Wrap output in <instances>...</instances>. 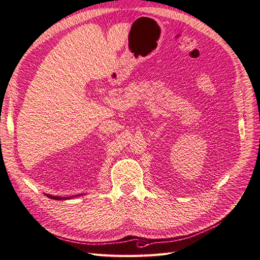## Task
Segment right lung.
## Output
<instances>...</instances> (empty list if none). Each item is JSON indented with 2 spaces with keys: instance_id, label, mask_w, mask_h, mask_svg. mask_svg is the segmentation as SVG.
<instances>
[{
  "instance_id": "right-lung-1",
  "label": "right lung",
  "mask_w": 260,
  "mask_h": 260,
  "mask_svg": "<svg viewBox=\"0 0 260 260\" xmlns=\"http://www.w3.org/2000/svg\"><path fill=\"white\" fill-rule=\"evenodd\" d=\"M46 196H49V198H51L53 200H62V199H64V198H60V196H52V195H46Z\"/></svg>"
}]
</instances>
